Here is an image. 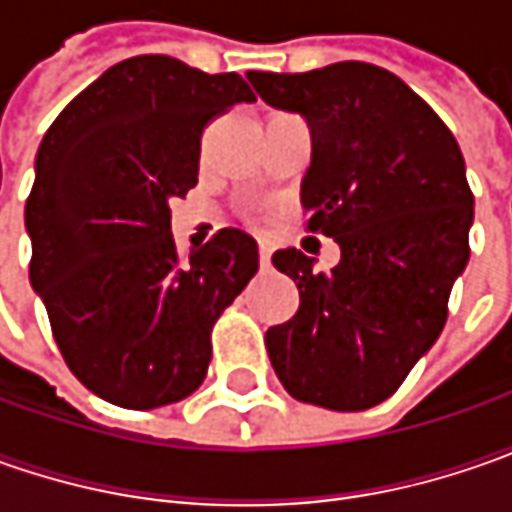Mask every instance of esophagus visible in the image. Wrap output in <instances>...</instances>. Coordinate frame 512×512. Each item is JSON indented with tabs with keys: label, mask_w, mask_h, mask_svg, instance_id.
Here are the masks:
<instances>
[{
	"label": "esophagus",
	"mask_w": 512,
	"mask_h": 512,
	"mask_svg": "<svg viewBox=\"0 0 512 512\" xmlns=\"http://www.w3.org/2000/svg\"><path fill=\"white\" fill-rule=\"evenodd\" d=\"M259 265H262V270L270 267V253H267L265 247H259Z\"/></svg>",
	"instance_id": "34e87169"
}]
</instances>
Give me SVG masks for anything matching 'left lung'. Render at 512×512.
Masks as SVG:
<instances>
[{
  "label": "left lung",
  "instance_id": "obj_1",
  "mask_svg": "<svg viewBox=\"0 0 512 512\" xmlns=\"http://www.w3.org/2000/svg\"><path fill=\"white\" fill-rule=\"evenodd\" d=\"M247 79L267 105L310 122L305 227L342 247L330 273L296 247L273 253L299 310L267 330L270 364L299 402L367 410L399 390L447 322L473 225L462 150L419 93L367 62Z\"/></svg>",
  "mask_w": 512,
  "mask_h": 512
}]
</instances>
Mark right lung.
<instances>
[{
  "label": "right lung",
  "instance_id": "add662e5",
  "mask_svg": "<svg viewBox=\"0 0 512 512\" xmlns=\"http://www.w3.org/2000/svg\"><path fill=\"white\" fill-rule=\"evenodd\" d=\"M253 99L239 73L133 56L90 82L39 145L30 285L70 373L105 402L150 410L205 382L213 325L259 253L233 227L179 253L170 202L199 182L207 125Z\"/></svg>",
  "mask_w": 512,
  "mask_h": 512
}]
</instances>
